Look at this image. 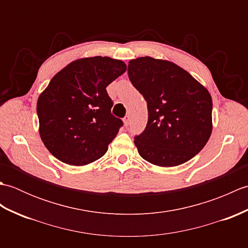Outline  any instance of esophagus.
<instances>
[{
	"instance_id": "1",
	"label": "esophagus",
	"mask_w": 248,
	"mask_h": 248,
	"mask_svg": "<svg viewBox=\"0 0 248 248\" xmlns=\"http://www.w3.org/2000/svg\"><path fill=\"white\" fill-rule=\"evenodd\" d=\"M124 124L125 127H127V125H129V124H130V117H129V116H127V117L124 118Z\"/></svg>"
}]
</instances>
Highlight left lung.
Here are the masks:
<instances>
[{
  "instance_id": "1",
  "label": "left lung",
  "mask_w": 248,
  "mask_h": 248,
  "mask_svg": "<svg viewBox=\"0 0 248 248\" xmlns=\"http://www.w3.org/2000/svg\"><path fill=\"white\" fill-rule=\"evenodd\" d=\"M128 75L148 108L144 132L134 138L140 155L161 167L191 160L212 132L208 89L181 67L150 56L131 60Z\"/></svg>"
}]
</instances>
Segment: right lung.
<instances>
[{
  "instance_id": "obj_1",
  "label": "right lung",
  "mask_w": 248,
  "mask_h": 248,
  "mask_svg": "<svg viewBox=\"0 0 248 248\" xmlns=\"http://www.w3.org/2000/svg\"><path fill=\"white\" fill-rule=\"evenodd\" d=\"M127 70L107 56L80 59L52 78L37 101L41 140L56 159L83 166L100 159L123 120L110 113L107 87Z\"/></svg>"
}]
</instances>
